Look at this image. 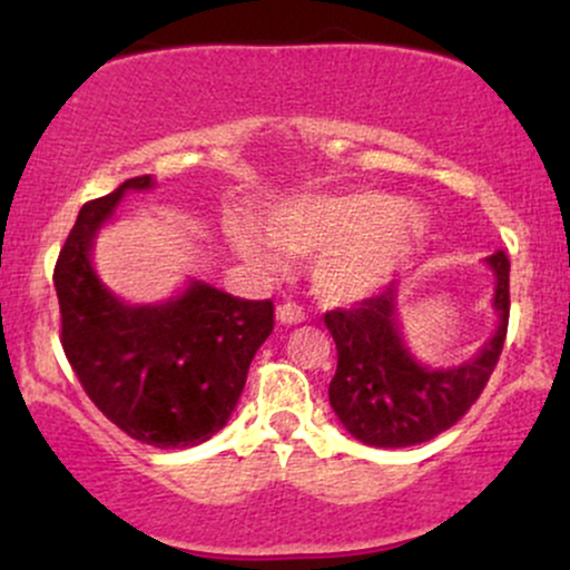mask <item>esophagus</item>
<instances>
[{
  "label": "esophagus",
  "mask_w": 570,
  "mask_h": 570,
  "mask_svg": "<svg viewBox=\"0 0 570 570\" xmlns=\"http://www.w3.org/2000/svg\"><path fill=\"white\" fill-rule=\"evenodd\" d=\"M278 322L281 324H299L305 322V311L294 303H284L278 307Z\"/></svg>",
  "instance_id": "obj_1"
}]
</instances>
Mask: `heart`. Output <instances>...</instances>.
Returning <instances> with one entry per match:
<instances>
[{
  "label": "heart",
  "instance_id": "heart-1",
  "mask_svg": "<svg viewBox=\"0 0 570 570\" xmlns=\"http://www.w3.org/2000/svg\"><path fill=\"white\" fill-rule=\"evenodd\" d=\"M426 214L377 189L297 195L281 200L265 233L233 227V244L263 271H281L284 252L316 254L313 281L326 299L367 297L396 273L426 235Z\"/></svg>",
  "mask_w": 570,
  "mask_h": 570
}]
</instances>
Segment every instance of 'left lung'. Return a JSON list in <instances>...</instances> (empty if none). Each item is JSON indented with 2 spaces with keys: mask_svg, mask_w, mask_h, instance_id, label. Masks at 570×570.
I'll use <instances>...</instances> for the list:
<instances>
[{
  "mask_svg": "<svg viewBox=\"0 0 570 570\" xmlns=\"http://www.w3.org/2000/svg\"><path fill=\"white\" fill-rule=\"evenodd\" d=\"M493 267V311L499 330L472 362L453 370H429L404 345L396 322V286L362 299L348 311L324 316L337 345V372L330 404L345 429L372 448H410L455 426L480 399L499 364L509 324V259L488 257Z\"/></svg>",
  "mask_w": 570,
  "mask_h": 570,
  "instance_id": "8db88e82",
  "label": "left lung"
}]
</instances>
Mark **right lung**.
<instances>
[{
  "label": "right lung",
  "instance_id": "right-lung-1",
  "mask_svg": "<svg viewBox=\"0 0 570 570\" xmlns=\"http://www.w3.org/2000/svg\"><path fill=\"white\" fill-rule=\"evenodd\" d=\"M134 176L77 214L53 271L61 345L85 394L117 429L160 450L212 440L230 421L254 353L273 332L271 299H240L193 281L163 305H126L90 263L96 233L112 219Z\"/></svg>",
  "mask_w": 570,
  "mask_h": 570
}]
</instances>
